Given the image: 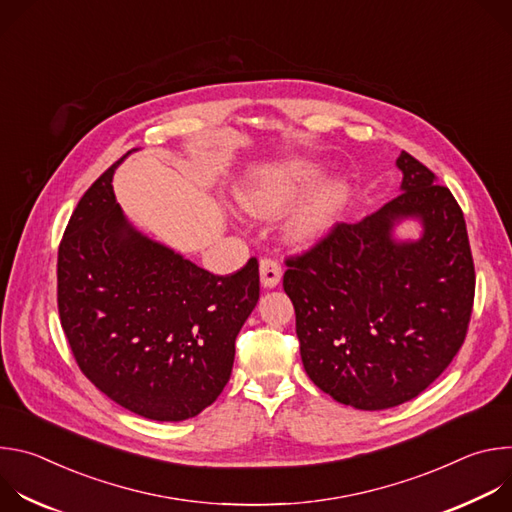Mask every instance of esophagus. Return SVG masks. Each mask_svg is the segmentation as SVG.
<instances>
[{"instance_id": "1", "label": "esophagus", "mask_w": 512, "mask_h": 512, "mask_svg": "<svg viewBox=\"0 0 512 512\" xmlns=\"http://www.w3.org/2000/svg\"><path fill=\"white\" fill-rule=\"evenodd\" d=\"M259 275H261V285L271 289L281 281V265L275 259H261Z\"/></svg>"}]
</instances>
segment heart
<instances>
[{
	"instance_id": "1",
	"label": "heart",
	"mask_w": 512,
	"mask_h": 512,
	"mask_svg": "<svg viewBox=\"0 0 512 512\" xmlns=\"http://www.w3.org/2000/svg\"><path fill=\"white\" fill-rule=\"evenodd\" d=\"M324 174L322 164L310 158L283 160L253 174L237 188L239 206L253 216H275L296 204ZM350 186L334 176L316 186L285 221V235L296 245H314L324 239L342 216Z\"/></svg>"
}]
</instances>
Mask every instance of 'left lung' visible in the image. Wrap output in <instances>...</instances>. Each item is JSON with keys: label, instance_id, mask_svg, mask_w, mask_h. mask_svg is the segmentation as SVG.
I'll return each instance as SVG.
<instances>
[{"label": "left lung", "instance_id": "obj_1", "mask_svg": "<svg viewBox=\"0 0 512 512\" xmlns=\"http://www.w3.org/2000/svg\"><path fill=\"white\" fill-rule=\"evenodd\" d=\"M397 168V198L360 223L336 225L289 257L283 275L308 377L364 411L397 407L440 377L464 344L474 304L462 208L407 152ZM409 217L422 235L399 242L394 227Z\"/></svg>", "mask_w": 512, "mask_h": 512}]
</instances>
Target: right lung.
Masks as SVG:
<instances>
[{"instance_id":"right-lung-1","label":"right lung","mask_w":512,"mask_h":512,"mask_svg":"<svg viewBox=\"0 0 512 512\" xmlns=\"http://www.w3.org/2000/svg\"><path fill=\"white\" fill-rule=\"evenodd\" d=\"M113 164L79 200L58 249L60 324L85 377L117 405L184 421L231 379L235 340L259 300L255 257L214 275L139 233Z\"/></svg>"}]
</instances>
